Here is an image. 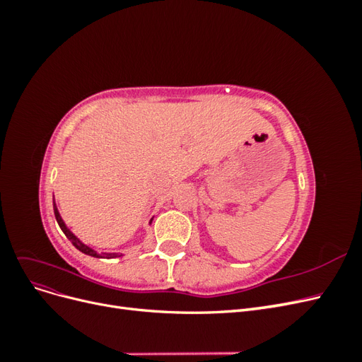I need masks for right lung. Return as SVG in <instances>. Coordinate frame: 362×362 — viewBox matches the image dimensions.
I'll list each match as a JSON object with an SVG mask.
<instances>
[{"instance_id":"right-lung-1","label":"right lung","mask_w":362,"mask_h":362,"mask_svg":"<svg viewBox=\"0 0 362 362\" xmlns=\"http://www.w3.org/2000/svg\"><path fill=\"white\" fill-rule=\"evenodd\" d=\"M54 214H56V221H57V223H59V226L62 228V231L64 233V235H66L69 240H71V243L78 249V250H81L83 254H86V255H90V257H96V258H100V257H105V258H113V257H120L119 254H96V252L93 250V249H90V247H87L86 245H83L78 238H76L69 229L64 226V223H63V221H62V217H60V214H59V211H57V208H56V204H54Z\"/></svg>"}]
</instances>
